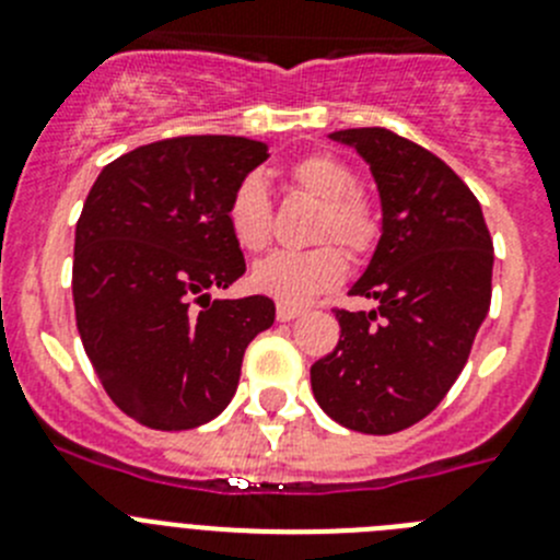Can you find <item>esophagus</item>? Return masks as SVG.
I'll list each match as a JSON object with an SVG mask.
<instances>
[{
    "mask_svg": "<svg viewBox=\"0 0 560 560\" xmlns=\"http://www.w3.org/2000/svg\"><path fill=\"white\" fill-rule=\"evenodd\" d=\"M302 314L300 305H291V302H277V319L291 322Z\"/></svg>",
    "mask_w": 560,
    "mask_h": 560,
    "instance_id": "34e87169",
    "label": "esophagus"
}]
</instances>
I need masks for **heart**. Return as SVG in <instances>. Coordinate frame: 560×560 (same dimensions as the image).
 Instances as JSON below:
<instances>
[{
  "label": "heart",
  "mask_w": 560,
  "mask_h": 560,
  "mask_svg": "<svg viewBox=\"0 0 560 560\" xmlns=\"http://www.w3.org/2000/svg\"><path fill=\"white\" fill-rule=\"evenodd\" d=\"M291 179L300 191L322 202L316 238H336L352 253L369 249L377 235L369 205L358 197V177L347 163L327 152H316L291 166ZM228 228L235 244L258 253L269 241L271 208L266 183L246 174L228 202ZM347 271V258L338 246L325 244L307 253H271L253 269V285L280 302H305L332 289Z\"/></svg>",
  "instance_id": "1"
}]
</instances>
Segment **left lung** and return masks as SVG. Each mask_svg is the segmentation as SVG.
<instances>
[{
    "label": "left lung",
    "instance_id": "obj_1",
    "mask_svg": "<svg viewBox=\"0 0 560 560\" xmlns=\"http://www.w3.org/2000/svg\"><path fill=\"white\" fill-rule=\"evenodd\" d=\"M369 163L383 228L352 296L372 311H336L341 338L311 366L327 417L369 435L424 419L458 381L491 305L494 244L464 179L419 143L386 130L330 132Z\"/></svg>",
    "mask_w": 560,
    "mask_h": 560
}]
</instances>
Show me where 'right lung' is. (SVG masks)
<instances>
[{
    "label": "right lung",
    "mask_w": 560,
    "mask_h": 560,
    "mask_svg": "<svg viewBox=\"0 0 560 560\" xmlns=\"http://www.w3.org/2000/svg\"><path fill=\"white\" fill-rule=\"evenodd\" d=\"M264 141L183 136L107 163L74 233L77 330L107 397L152 430H191L233 399L275 322L269 296L210 300L246 271L228 202Z\"/></svg>",
    "instance_id": "1"
}]
</instances>
